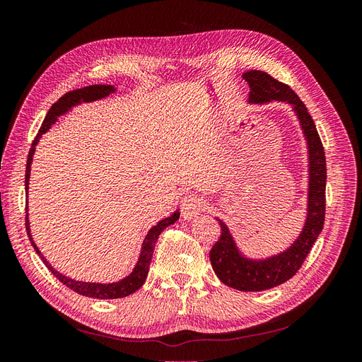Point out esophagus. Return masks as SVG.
Returning <instances> with one entry per match:
<instances>
[{"label": "esophagus", "mask_w": 362, "mask_h": 362, "mask_svg": "<svg viewBox=\"0 0 362 362\" xmlns=\"http://www.w3.org/2000/svg\"><path fill=\"white\" fill-rule=\"evenodd\" d=\"M205 206H206L205 199L201 194H196V193L185 194L181 201V205H180L181 214L184 218H192L196 214L202 213L205 210Z\"/></svg>", "instance_id": "1"}]
</instances>
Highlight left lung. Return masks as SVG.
I'll use <instances>...</instances> for the list:
<instances>
[{
	"instance_id": "left-lung-1",
	"label": "left lung",
	"mask_w": 362,
	"mask_h": 362,
	"mask_svg": "<svg viewBox=\"0 0 362 362\" xmlns=\"http://www.w3.org/2000/svg\"><path fill=\"white\" fill-rule=\"evenodd\" d=\"M243 78L249 84V100L252 103H267L270 100L288 101L299 116L303 133L310 148V201L308 217L300 237L282 254L262 261H250L238 254L234 240L226 225L221 223V237L210 250L213 270L223 284L240 291H262L281 286L293 278L308 257L317 237L325 225L326 211V158L322 140L311 115L291 87L273 78L264 71H247Z\"/></svg>"
}]
</instances>
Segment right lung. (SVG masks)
<instances>
[{
	"label": "right lung",
	"mask_w": 362,
	"mask_h": 362,
	"mask_svg": "<svg viewBox=\"0 0 362 362\" xmlns=\"http://www.w3.org/2000/svg\"><path fill=\"white\" fill-rule=\"evenodd\" d=\"M113 86H105V84H93V86H86L83 89H75L72 92L64 93L60 100L52 104V107L49 108V112L47 113L45 119H43L42 127L39 129V133L33 141L31 149L28 152V158H27V169H25V189L28 190V180H30V166H31V160H33V154H35V148L37 145V141L40 139V136L43 133H47L49 129V127L56 122L57 116L63 115L64 112H68L69 108L75 104H78L81 101L84 103H89V101H95V100H100V98H104L107 95H110L113 92ZM180 213H173L170 217L164 218V221L158 222L154 228L149 229V233L145 238L144 246H141V254L139 258V262L136 264V269L133 270L129 276H127L125 279L119 281V282H113V284H90V282H80V281H75V279H69L62 273H59L57 270H54V267H51L49 262L45 259L40 254V250L37 249V246L35 245L30 234V226H28V217H25V228H27V234L30 242L35 247V250L39 254V257L42 258L43 264L48 267V270L52 273L54 276H56L63 286H66L68 288L74 290L75 293H78L81 296H87V298H95V299H119V298H125V296L133 294L134 291H137L141 286L145 284V279L148 276V272H149V262L152 258V254H154V247L156 243L158 240V235L166 229L169 225L175 223V221H178Z\"/></svg>",
	"instance_id": "obj_1"
}]
</instances>
